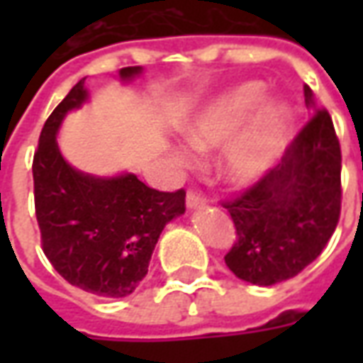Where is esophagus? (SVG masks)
<instances>
[{
    "instance_id": "esophagus-1",
    "label": "esophagus",
    "mask_w": 363,
    "mask_h": 363,
    "mask_svg": "<svg viewBox=\"0 0 363 363\" xmlns=\"http://www.w3.org/2000/svg\"><path fill=\"white\" fill-rule=\"evenodd\" d=\"M204 206V198L196 194V192H189L186 194V208L189 210H196V208H202Z\"/></svg>"
}]
</instances>
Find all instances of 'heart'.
Here are the masks:
<instances>
[{"label":"heart","mask_w":363,"mask_h":363,"mask_svg":"<svg viewBox=\"0 0 363 363\" xmlns=\"http://www.w3.org/2000/svg\"><path fill=\"white\" fill-rule=\"evenodd\" d=\"M264 101L267 89L262 83H241L204 104L186 126V140L192 150L210 153L225 147L220 174L229 186L247 189L259 182L288 142L291 112L278 101L267 103L261 109ZM252 113L255 118L252 121ZM247 121L250 126L245 128ZM173 157L181 167L190 165V155L184 150H173Z\"/></svg>","instance_id":"b5f03b06"}]
</instances>
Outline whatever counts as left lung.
I'll return each instance as SVG.
<instances>
[{"instance_id": "8db88e82", "label": "left lung", "mask_w": 363, "mask_h": 363, "mask_svg": "<svg viewBox=\"0 0 363 363\" xmlns=\"http://www.w3.org/2000/svg\"><path fill=\"white\" fill-rule=\"evenodd\" d=\"M311 120L272 171L225 208L237 241L225 264L239 280L274 286L319 257L340 218V143L327 111L305 85Z\"/></svg>"}]
</instances>
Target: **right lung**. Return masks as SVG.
Wrapping results in <instances>:
<instances>
[{"instance_id":"right-lung-1","label":"right lung","mask_w":363,"mask_h":363,"mask_svg":"<svg viewBox=\"0 0 363 363\" xmlns=\"http://www.w3.org/2000/svg\"><path fill=\"white\" fill-rule=\"evenodd\" d=\"M142 66L122 67L130 82ZM89 101L85 77L44 124L33 161L36 220L43 251L72 286L101 297H126L145 278L165 225L184 213V190L159 192L134 173L96 177L67 163L58 130L67 112Z\"/></svg>"}]
</instances>
